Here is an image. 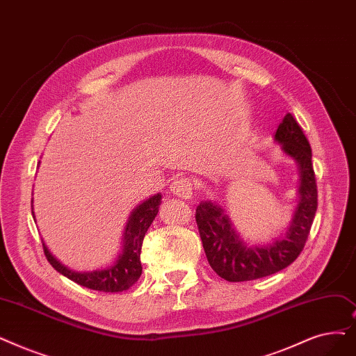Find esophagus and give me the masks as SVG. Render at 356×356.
<instances>
[{
  "label": "esophagus",
  "mask_w": 356,
  "mask_h": 356,
  "mask_svg": "<svg viewBox=\"0 0 356 356\" xmlns=\"http://www.w3.org/2000/svg\"><path fill=\"white\" fill-rule=\"evenodd\" d=\"M170 191L173 195L181 199H191L192 197V184L188 179H175L170 184Z\"/></svg>",
  "instance_id": "obj_1"
}]
</instances>
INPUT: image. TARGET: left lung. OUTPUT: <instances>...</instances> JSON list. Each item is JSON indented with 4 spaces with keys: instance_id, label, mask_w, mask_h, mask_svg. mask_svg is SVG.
<instances>
[{
    "instance_id": "left-lung-1",
    "label": "left lung",
    "mask_w": 356,
    "mask_h": 356,
    "mask_svg": "<svg viewBox=\"0 0 356 356\" xmlns=\"http://www.w3.org/2000/svg\"><path fill=\"white\" fill-rule=\"evenodd\" d=\"M273 141L286 157L297 163L300 184L292 218L280 237L253 244L236 229L225 209L215 200H200L196 207L199 228L211 268L228 282L253 281L289 266L304 249L317 211V184L312 163V147L301 127L286 113L277 127Z\"/></svg>"
}]
</instances>
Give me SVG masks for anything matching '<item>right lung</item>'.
Listing matches in <instances>:
<instances>
[{"label": "right lung", "instance_id": "1", "mask_svg": "<svg viewBox=\"0 0 356 356\" xmlns=\"http://www.w3.org/2000/svg\"><path fill=\"white\" fill-rule=\"evenodd\" d=\"M40 164V161H39ZM161 204V193H156L140 205H136L131 212L128 222L125 225V231L122 236V247L120 252L113 260V264L106 268L92 269L79 272L70 269L68 266L63 265L60 261L49 252L48 245L43 241V250L49 264L58 270L60 275L67 276L68 280L74 281L81 286L88 289L102 291V292H122L129 289L143 273L141 266V247L145 237L147 229L152 224L156 215L159 213V208ZM32 213L33 212V200H32Z\"/></svg>", "mask_w": 356, "mask_h": 356}]
</instances>
